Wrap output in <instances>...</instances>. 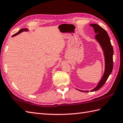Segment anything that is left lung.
Wrapping results in <instances>:
<instances>
[{
	"label": "left lung",
	"instance_id": "8db88e82",
	"mask_svg": "<svg viewBox=\"0 0 123 123\" xmlns=\"http://www.w3.org/2000/svg\"><path fill=\"white\" fill-rule=\"evenodd\" d=\"M93 27L95 33L97 34L95 36L97 42L102 48L104 51V55L105 61V72L101 79L94 89L91 90V92L96 91L99 90L105 84L108 77L111 73L113 68V48L111 42L109 37L106 30L96 24H92L90 25ZM79 91L84 92H88L89 91H83L77 89Z\"/></svg>",
	"mask_w": 123,
	"mask_h": 123
}]
</instances>
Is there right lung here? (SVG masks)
<instances>
[{
	"instance_id": "1",
	"label": "right lung",
	"mask_w": 123,
	"mask_h": 123,
	"mask_svg": "<svg viewBox=\"0 0 123 123\" xmlns=\"http://www.w3.org/2000/svg\"><path fill=\"white\" fill-rule=\"evenodd\" d=\"M28 30H29L27 29H22L21 30H20L18 32H17L16 33L14 34L12 37H13L16 36H17V35H18V34H19L20 33H21V32H23V31H28Z\"/></svg>"
}]
</instances>
